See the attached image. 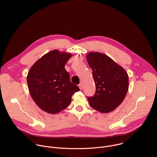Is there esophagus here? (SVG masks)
I'll return each mask as SVG.
<instances>
[{
	"instance_id": "obj_1",
	"label": "esophagus",
	"mask_w": 157,
	"mask_h": 157,
	"mask_svg": "<svg viewBox=\"0 0 157 157\" xmlns=\"http://www.w3.org/2000/svg\"><path fill=\"white\" fill-rule=\"evenodd\" d=\"M78 86H79V89H80V90H82V89H83V86H82V84H79L78 85Z\"/></svg>"
}]
</instances>
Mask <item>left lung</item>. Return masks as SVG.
I'll use <instances>...</instances> for the list:
<instances>
[{
	"label": "left lung",
	"instance_id": "8db88e82",
	"mask_svg": "<svg viewBox=\"0 0 157 157\" xmlns=\"http://www.w3.org/2000/svg\"><path fill=\"white\" fill-rule=\"evenodd\" d=\"M86 58L92 69L96 89L94 96L87 98L89 105L100 113H109L122 102L127 93V73L103 53L91 52Z\"/></svg>",
	"mask_w": 157,
	"mask_h": 157
}]
</instances>
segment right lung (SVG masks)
<instances>
[{
	"instance_id": "right-lung-1",
	"label": "right lung",
	"mask_w": 157,
	"mask_h": 157,
	"mask_svg": "<svg viewBox=\"0 0 157 157\" xmlns=\"http://www.w3.org/2000/svg\"><path fill=\"white\" fill-rule=\"evenodd\" d=\"M72 56L69 53L52 50L31 67L27 77L29 90L36 104L43 111L55 114L68 107L72 95L79 91L70 81L64 68Z\"/></svg>"
}]
</instances>
